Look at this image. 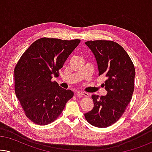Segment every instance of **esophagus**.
Segmentation results:
<instances>
[{"label": "esophagus", "instance_id": "34e87169", "mask_svg": "<svg viewBox=\"0 0 152 152\" xmlns=\"http://www.w3.org/2000/svg\"><path fill=\"white\" fill-rule=\"evenodd\" d=\"M77 95L78 97H89V94L88 93L86 92H77Z\"/></svg>", "mask_w": 152, "mask_h": 152}]
</instances>
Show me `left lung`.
I'll list each match as a JSON object with an SVG mask.
<instances>
[{
	"instance_id": "1",
	"label": "left lung",
	"mask_w": 152,
	"mask_h": 152,
	"mask_svg": "<svg viewBox=\"0 0 152 152\" xmlns=\"http://www.w3.org/2000/svg\"><path fill=\"white\" fill-rule=\"evenodd\" d=\"M93 52L97 63L99 75H105L104 84L107 94L93 95V109L85 113L88 123L105 128L121 118L132 100L136 71L127 53L112 41H88L85 43Z\"/></svg>"
}]
</instances>
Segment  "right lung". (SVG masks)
Listing matches in <instances>:
<instances>
[{
    "instance_id": "1",
    "label": "right lung",
    "mask_w": 152,
    "mask_h": 152,
    "mask_svg": "<svg viewBox=\"0 0 152 152\" xmlns=\"http://www.w3.org/2000/svg\"><path fill=\"white\" fill-rule=\"evenodd\" d=\"M80 43V39L44 38L35 41L23 54L14 68V88L27 117L39 125H46L60 115L73 97L52 81Z\"/></svg>"
}]
</instances>
